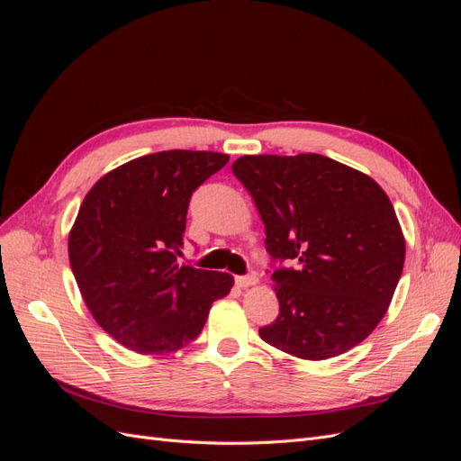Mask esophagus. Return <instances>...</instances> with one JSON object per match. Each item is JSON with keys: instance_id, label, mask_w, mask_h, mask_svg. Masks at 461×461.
I'll list each match as a JSON object with an SVG mask.
<instances>
[{"instance_id": "obj_1", "label": "esophagus", "mask_w": 461, "mask_h": 461, "mask_svg": "<svg viewBox=\"0 0 461 461\" xmlns=\"http://www.w3.org/2000/svg\"><path fill=\"white\" fill-rule=\"evenodd\" d=\"M259 283V278L256 275H248V276H236V285L240 288H249V286H256Z\"/></svg>"}]
</instances>
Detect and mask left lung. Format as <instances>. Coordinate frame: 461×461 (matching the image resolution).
Returning <instances> with one entry per match:
<instances>
[{
  "instance_id": "obj_1",
  "label": "left lung",
  "mask_w": 461,
  "mask_h": 461,
  "mask_svg": "<svg viewBox=\"0 0 461 461\" xmlns=\"http://www.w3.org/2000/svg\"><path fill=\"white\" fill-rule=\"evenodd\" d=\"M232 173L252 194L276 269L275 323L259 337L300 359L352 350L381 323L406 259V239L375 180L319 153L242 156Z\"/></svg>"
}]
</instances>
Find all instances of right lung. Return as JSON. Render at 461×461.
I'll use <instances>...</instances> for the list:
<instances>
[{
    "label": "right lung",
    "mask_w": 461,
    "mask_h": 461,
    "mask_svg": "<svg viewBox=\"0 0 461 461\" xmlns=\"http://www.w3.org/2000/svg\"><path fill=\"white\" fill-rule=\"evenodd\" d=\"M219 151L169 149L105 173L82 200L68 261L88 312L111 339L142 356L188 346L229 273L180 265L192 192L227 165Z\"/></svg>",
    "instance_id": "1"
}]
</instances>
